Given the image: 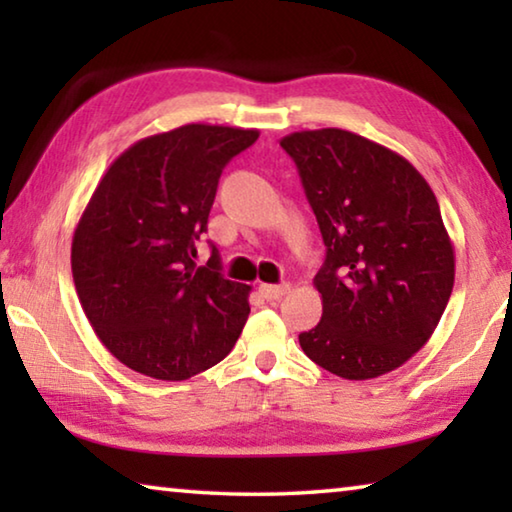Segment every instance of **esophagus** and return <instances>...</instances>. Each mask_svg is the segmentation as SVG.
<instances>
[{
    "label": "esophagus",
    "mask_w": 512,
    "mask_h": 512,
    "mask_svg": "<svg viewBox=\"0 0 512 512\" xmlns=\"http://www.w3.org/2000/svg\"><path fill=\"white\" fill-rule=\"evenodd\" d=\"M289 284H259V293L266 300H280L284 293H289Z\"/></svg>",
    "instance_id": "34e87169"
}]
</instances>
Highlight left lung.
<instances>
[{
  "label": "left lung",
  "mask_w": 512,
  "mask_h": 512,
  "mask_svg": "<svg viewBox=\"0 0 512 512\" xmlns=\"http://www.w3.org/2000/svg\"><path fill=\"white\" fill-rule=\"evenodd\" d=\"M280 146L296 162L327 255L320 323L300 348L343 379H375L431 339L454 289V246L436 196L402 155L341 128Z\"/></svg>",
  "instance_id": "1"
}]
</instances>
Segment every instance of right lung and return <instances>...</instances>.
Returning <instances> with one entry per match:
<instances>
[{"mask_svg": "<svg viewBox=\"0 0 512 512\" xmlns=\"http://www.w3.org/2000/svg\"><path fill=\"white\" fill-rule=\"evenodd\" d=\"M259 131L187 124L135 142L103 173L72 239L85 316L135 372L183 381L235 348L248 291L225 280L216 248L196 266L225 164Z\"/></svg>", "mask_w": 512, "mask_h": 512, "instance_id": "obj_1", "label": "right lung"}]
</instances>
